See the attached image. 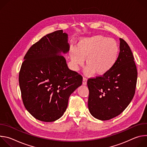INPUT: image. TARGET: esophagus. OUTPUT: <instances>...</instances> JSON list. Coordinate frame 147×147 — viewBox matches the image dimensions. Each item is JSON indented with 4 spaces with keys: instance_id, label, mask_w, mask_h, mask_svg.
Returning <instances> with one entry per match:
<instances>
[{
    "instance_id": "esophagus-1",
    "label": "esophagus",
    "mask_w": 147,
    "mask_h": 147,
    "mask_svg": "<svg viewBox=\"0 0 147 147\" xmlns=\"http://www.w3.org/2000/svg\"><path fill=\"white\" fill-rule=\"evenodd\" d=\"M87 82V78L86 77H83V79H82L83 85H86Z\"/></svg>"
}]
</instances>
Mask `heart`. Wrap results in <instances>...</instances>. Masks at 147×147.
<instances>
[{"mask_svg": "<svg viewBox=\"0 0 147 147\" xmlns=\"http://www.w3.org/2000/svg\"><path fill=\"white\" fill-rule=\"evenodd\" d=\"M119 51L118 44L114 39L98 35L80 39L76 47L70 48L69 55L75 69L83 65L86 58L85 73L103 75L116 63Z\"/></svg>", "mask_w": 147, "mask_h": 147, "instance_id": "1", "label": "heart"}]
</instances>
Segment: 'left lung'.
Instances as JSON below:
<instances>
[{
	"mask_svg": "<svg viewBox=\"0 0 147 147\" xmlns=\"http://www.w3.org/2000/svg\"><path fill=\"white\" fill-rule=\"evenodd\" d=\"M130 47L120 38V52L116 63L107 73L89 78L88 106L90 113L101 120L122 113L133 99L137 70Z\"/></svg>",
	"mask_w": 147,
	"mask_h": 147,
	"instance_id": "1",
	"label": "left lung"
}]
</instances>
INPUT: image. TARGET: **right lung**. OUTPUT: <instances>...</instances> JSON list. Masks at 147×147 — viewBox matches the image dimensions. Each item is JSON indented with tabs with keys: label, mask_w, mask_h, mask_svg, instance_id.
<instances>
[{
	"label": "right lung",
	"mask_w": 147,
	"mask_h": 147,
	"mask_svg": "<svg viewBox=\"0 0 147 147\" xmlns=\"http://www.w3.org/2000/svg\"><path fill=\"white\" fill-rule=\"evenodd\" d=\"M68 35L63 30L43 36L24 57L18 81L24 105L35 119L54 121L66 111L70 95L82 77L70 70L61 53L69 51Z\"/></svg>",
	"instance_id": "obj_1"
}]
</instances>
